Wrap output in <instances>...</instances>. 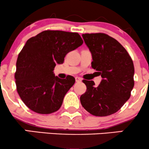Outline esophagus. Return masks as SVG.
I'll return each instance as SVG.
<instances>
[{
    "mask_svg": "<svg viewBox=\"0 0 149 149\" xmlns=\"http://www.w3.org/2000/svg\"><path fill=\"white\" fill-rule=\"evenodd\" d=\"M75 79H76V81L77 82V83H80V82L82 81V78H80V77L77 76L75 78Z\"/></svg>",
    "mask_w": 149,
    "mask_h": 149,
    "instance_id": "34e87169",
    "label": "esophagus"
}]
</instances>
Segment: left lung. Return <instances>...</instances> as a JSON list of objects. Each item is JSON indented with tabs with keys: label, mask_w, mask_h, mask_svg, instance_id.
Instances as JSON below:
<instances>
[{
	"label": "left lung",
	"mask_w": 149,
	"mask_h": 149,
	"mask_svg": "<svg viewBox=\"0 0 149 149\" xmlns=\"http://www.w3.org/2000/svg\"><path fill=\"white\" fill-rule=\"evenodd\" d=\"M82 36L92 54V67L103 79L97 87L92 80H83L87 90L80 96V103L93 116L111 115L130 97L134 85L133 61L123 45L107 34Z\"/></svg>",
	"instance_id": "8db88e82"
}]
</instances>
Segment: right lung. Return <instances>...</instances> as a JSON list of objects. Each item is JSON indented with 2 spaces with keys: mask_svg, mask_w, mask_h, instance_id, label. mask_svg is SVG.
<instances>
[{
  "mask_svg": "<svg viewBox=\"0 0 149 149\" xmlns=\"http://www.w3.org/2000/svg\"><path fill=\"white\" fill-rule=\"evenodd\" d=\"M83 43L78 33L62 31H44L27 40L18 55L15 78L20 98L31 110L40 114L59 110L75 78L61 79L53 71Z\"/></svg>",
  "mask_w": 149,
  "mask_h": 149,
  "instance_id": "obj_1",
  "label": "right lung"
}]
</instances>
